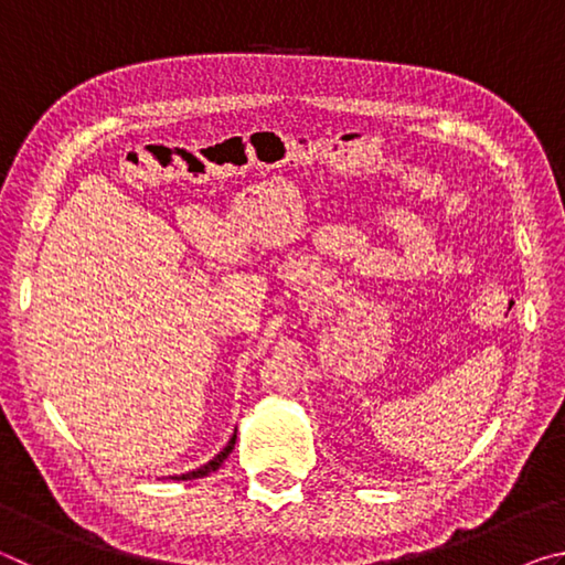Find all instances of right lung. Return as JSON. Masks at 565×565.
Returning a JSON list of instances; mask_svg holds the SVG:
<instances>
[{
	"label": "right lung",
	"instance_id": "add662e5",
	"mask_svg": "<svg viewBox=\"0 0 565 565\" xmlns=\"http://www.w3.org/2000/svg\"><path fill=\"white\" fill-rule=\"evenodd\" d=\"M234 444H236V434L232 436V441H228L226 444V448H224V451H218L214 458H212V461H209V463H204L202 468H196V471H189V473H181V476H171V478H177V481H189V478H204V476H209V473H212V471H216V468L218 466H222L224 461H226V456L228 454H232V448H234Z\"/></svg>",
	"mask_w": 565,
	"mask_h": 565
}]
</instances>
